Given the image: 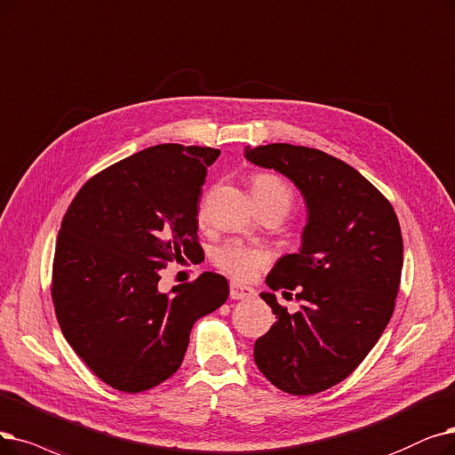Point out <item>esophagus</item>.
<instances>
[{
	"mask_svg": "<svg viewBox=\"0 0 455 455\" xmlns=\"http://www.w3.org/2000/svg\"><path fill=\"white\" fill-rule=\"evenodd\" d=\"M256 291L251 286H243L240 283H230V298L232 299H251Z\"/></svg>",
	"mask_w": 455,
	"mask_h": 455,
	"instance_id": "34e87169",
	"label": "esophagus"
}]
</instances>
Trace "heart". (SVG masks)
Returning <instances> with one entry per match:
<instances>
[{
  "mask_svg": "<svg viewBox=\"0 0 455 455\" xmlns=\"http://www.w3.org/2000/svg\"><path fill=\"white\" fill-rule=\"evenodd\" d=\"M251 193L256 206L279 204L286 212L291 204L290 186L275 172H256L251 179ZM269 262V251L262 245L232 240L213 252V264L238 281H249Z\"/></svg>",
  "mask_w": 455,
  "mask_h": 455,
  "instance_id": "heart-1",
  "label": "heart"
}]
</instances>
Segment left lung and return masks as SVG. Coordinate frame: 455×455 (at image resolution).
Returning <instances> with one entry per match:
<instances>
[{
	"mask_svg": "<svg viewBox=\"0 0 455 455\" xmlns=\"http://www.w3.org/2000/svg\"><path fill=\"white\" fill-rule=\"evenodd\" d=\"M245 157L299 188L308 208L299 252L275 264L266 283L295 290L290 314L275 293L260 298L276 322L254 344V363L276 387L310 396L344 381L383 334L396 305L403 240L396 212L364 176L318 148L271 143Z\"/></svg>",
	"mask_w": 455,
	"mask_h": 455,
	"instance_id": "left-lung-1",
	"label": "left lung"
}]
</instances>
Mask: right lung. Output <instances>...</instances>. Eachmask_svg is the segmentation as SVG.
Returning <instances> with one entry per match:
<instances>
[{
  "label": "right lung",
  "instance_id": "add662e5",
  "mask_svg": "<svg viewBox=\"0 0 455 455\" xmlns=\"http://www.w3.org/2000/svg\"><path fill=\"white\" fill-rule=\"evenodd\" d=\"M220 150L156 145L94 174L57 235L52 299L67 342L104 383L143 392L180 368L193 323L228 298L223 275L157 290L160 269L203 251L196 215Z\"/></svg>",
  "mask_w": 455,
  "mask_h": 455
}]
</instances>
